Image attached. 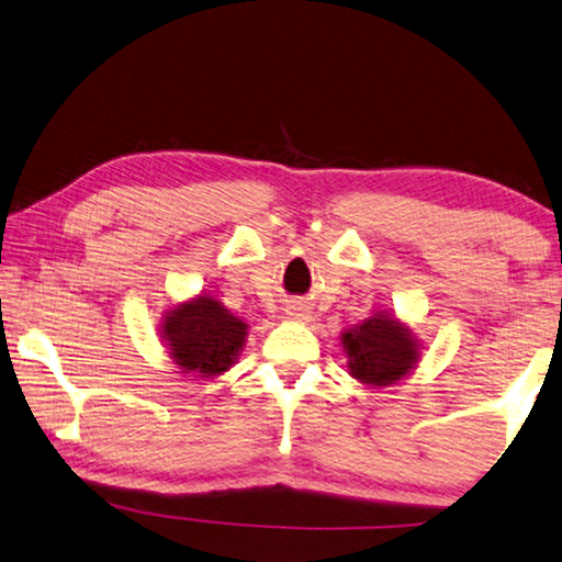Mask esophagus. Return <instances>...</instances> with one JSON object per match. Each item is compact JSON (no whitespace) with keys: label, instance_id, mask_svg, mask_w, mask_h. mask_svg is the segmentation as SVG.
Returning <instances> with one entry per match:
<instances>
[{"label":"esophagus","instance_id":"obj_1","mask_svg":"<svg viewBox=\"0 0 562 562\" xmlns=\"http://www.w3.org/2000/svg\"><path fill=\"white\" fill-rule=\"evenodd\" d=\"M288 315H290V317H295V319H305V317H307V315H305V310H302V307H292Z\"/></svg>","mask_w":562,"mask_h":562}]
</instances>
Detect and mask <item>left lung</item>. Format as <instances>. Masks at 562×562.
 Listing matches in <instances>:
<instances>
[{
    "label": "left lung",
    "instance_id": "8db88e82",
    "mask_svg": "<svg viewBox=\"0 0 562 562\" xmlns=\"http://www.w3.org/2000/svg\"><path fill=\"white\" fill-rule=\"evenodd\" d=\"M350 375L364 385H393L417 362V342L397 319L378 315L342 335Z\"/></svg>",
    "mask_w": 562,
    "mask_h": 562
}]
</instances>
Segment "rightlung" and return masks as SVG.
Wrapping results in <instances>:
<instances>
[{
	"mask_svg": "<svg viewBox=\"0 0 562 562\" xmlns=\"http://www.w3.org/2000/svg\"><path fill=\"white\" fill-rule=\"evenodd\" d=\"M169 355L182 372L212 378L229 370L245 342L247 325L212 297H198L180 305L165 319Z\"/></svg>",
	"mask_w": 562,
	"mask_h": 562,
	"instance_id": "1",
	"label": "right lung"
}]
</instances>
